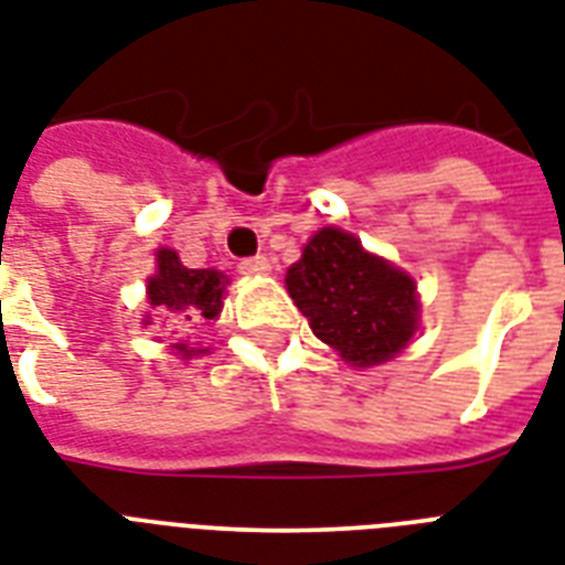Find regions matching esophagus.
Masks as SVG:
<instances>
[{
    "label": "esophagus",
    "instance_id": "34e87169",
    "mask_svg": "<svg viewBox=\"0 0 565 565\" xmlns=\"http://www.w3.org/2000/svg\"><path fill=\"white\" fill-rule=\"evenodd\" d=\"M239 273H243V275H266V273H269V260H266L264 255L243 257V260H239Z\"/></svg>",
    "mask_w": 565,
    "mask_h": 565
}]
</instances>
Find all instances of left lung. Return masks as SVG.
<instances>
[{"instance_id": "left-lung-1", "label": "left lung", "mask_w": 565, "mask_h": 565, "mask_svg": "<svg viewBox=\"0 0 565 565\" xmlns=\"http://www.w3.org/2000/svg\"><path fill=\"white\" fill-rule=\"evenodd\" d=\"M287 290L313 334L354 366L390 361L416 331V287L340 228L313 234L287 269Z\"/></svg>"}]
</instances>
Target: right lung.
Instances as JSON below:
<instances>
[{
  "label": "right lung",
  "instance_id": "obj_1",
  "mask_svg": "<svg viewBox=\"0 0 565 565\" xmlns=\"http://www.w3.org/2000/svg\"><path fill=\"white\" fill-rule=\"evenodd\" d=\"M222 290L225 275L216 269H188L172 248L158 252V275L149 278V301L158 313L188 319H216L222 310ZM184 358H190L188 345H175Z\"/></svg>",
  "mask_w": 565,
  "mask_h": 565
}]
</instances>
